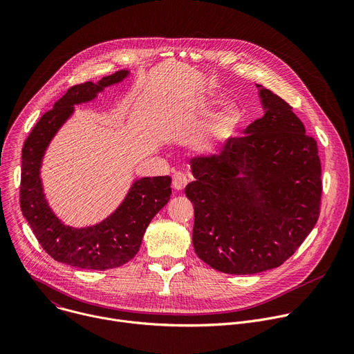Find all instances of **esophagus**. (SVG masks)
Wrapping results in <instances>:
<instances>
[{
    "label": "esophagus",
    "mask_w": 354,
    "mask_h": 354,
    "mask_svg": "<svg viewBox=\"0 0 354 354\" xmlns=\"http://www.w3.org/2000/svg\"><path fill=\"white\" fill-rule=\"evenodd\" d=\"M171 185H173V188H174L176 191H183V189L185 188V185H187V177H185V174H183V173H176V174L173 176Z\"/></svg>",
    "instance_id": "1"
}]
</instances>
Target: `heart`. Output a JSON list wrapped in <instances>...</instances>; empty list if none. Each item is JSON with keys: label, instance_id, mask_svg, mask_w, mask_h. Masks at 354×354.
<instances>
[{"label": "heart", "instance_id": "heart-1", "mask_svg": "<svg viewBox=\"0 0 354 354\" xmlns=\"http://www.w3.org/2000/svg\"><path fill=\"white\" fill-rule=\"evenodd\" d=\"M239 120V112L233 105H225L219 113L216 115L215 120V129L221 133L229 132L238 124Z\"/></svg>", "mask_w": 354, "mask_h": 354}]
</instances>
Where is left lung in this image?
<instances>
[{"instance_id":"8db88e82","label":"left lung","mask_w":354,"mask_h":354,"mask_svg":"<svg viewBox=\"0 0 354 354\" xmlns=\"http://www.w3.org/2000/svg\"><path fill=\"white\" fill-rule=\"evenodd\" d=\"M264 115L218 153L189 160L194 181L192 245L227 274L281 266L317 225L321 160L317 140L283 98L256 84Z\"/></svg>"}]
</instances>
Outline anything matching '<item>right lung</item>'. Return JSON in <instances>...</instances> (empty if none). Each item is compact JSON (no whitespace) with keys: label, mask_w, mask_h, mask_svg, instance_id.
Masks as SVG:
<instances>
[{"label":"right lung","mask_w":354,"mask_h":354,"mask_svg":"<svg viewBox=\"0 0 354 354\" xmlns=\"http://www.w3.org/2000/svg\"><path fill=\"white\" fill-rule=\"evenodd\" d=\"M120 70L98 83L78 84L37 121L22 149L19 203L22 215L37 242L56 261L86 270H109L132 260L142 245L146 227L171 195L170 176L142 177L132 183L127 197L100 223L74 227L66 225L49 207L41 167L45 151L62 125L74 112V105L90 102L106 87L120 84L129 75Z\"/></svg>","instance_id":"add662e5"}]
</instances>
